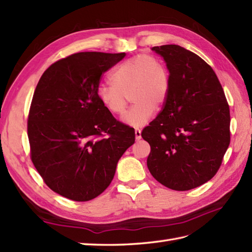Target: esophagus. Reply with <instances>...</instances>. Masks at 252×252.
Here are the masks:
<instances>
[{
	"mask_svg": "<svg viewBox=\"0 0 252 252\" xmlns=\"http://www.w3.org/2000/svg\"><path fill=\"white\" fill-rule=\"evenodd\" d=\"M142 137V132L140 129H135V140L136 141H140Z\"/></svg>",
	"mask_w": 252,
	"mask_h": 252,
	"instance_id": "34e87169",
	"label": "esophagus"
}]
</instances>
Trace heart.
<instances>
[{
	"instance_id": "obj_1",
	"label": "heart",
	"mask_w": 252,
	"mask_h": 252,
	"mask_svg": "<svg viewBox=\"0 0 252 252\" xmlns=\"http://www.w3.org/2000/svg\"><path fill=\"white\" fill-rule=\"evenodd\" d=\"M112 85L99 84L96 95L111 115L121 116L131 96L133 106L123 116L127 126L141 127L153 117L155 109L167 100L170 91L168 68L158 58L140 54L127 58L110 74Z\"/></svg>"
}]
</instances>
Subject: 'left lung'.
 Wrapping results in <instances>:
<instances>
[{
  "label": "left lung",
  "instance_id": "1",
  "mask_svg": "<svg viewBox=\"0 0 252 252\" xmlns=\"http://www.w3.org/2000/svg\"><path fill=\"white\" fill-rule=\"evenodd\" d=\"M167 63L170 91L162 110L142 132L151 145L149 172L174 190L205 184L220 169L229 141V107L216 72L180 45L154 46Z\"/></svg>",
  "mask_w": 252,
  "mask_h": 252
}]
</instances>
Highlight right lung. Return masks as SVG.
Here are the masks:
<instances>
[{
  "label": "right lung",
  "mask_w": 252,
  "mask_h": 252,
  "mask_svg": "<svg viewBox=\"0 0 252 252\" xmlns=\"http://www.w3.org/2000/svg\"><path fill=\"white\" fill-rule=\"evenodd\" d=\"M126 53H76L46 69L28 116L30 156L45 184L74 201H88L111 183L117 163L134 144L133 127L99 103L103 74Z\"/></svg>",
  "instance_id": "1"
}]
</instances>
